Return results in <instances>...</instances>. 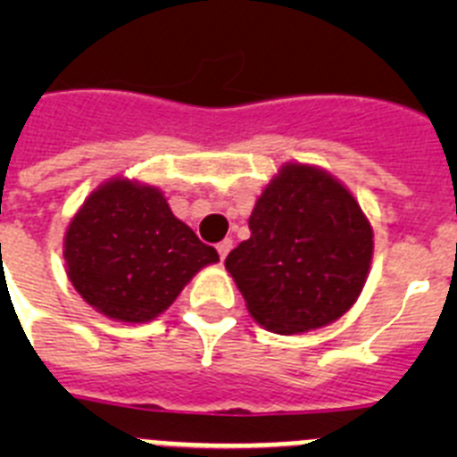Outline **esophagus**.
<instances>
[{"label":"esophagus","mask_w":457,"mask_h":457,"mask_svg":"<svg viewBox=\"0 0 457 457\" xmlns=\"http://www.w3.org/2000/svg\"><path fill=\"white\" fill-rule=\"evenodd\" d=\"M231 247H233V240H231V237H226V240H221L220 245H217V253H220L221 261H224V258H226V253L231 252Z\"/></svg>","instance_id":"obj_1"}]
</instances>
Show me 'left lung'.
Masks as SVG:
<instances>
[{"label":"left lung","mask_w":457,"mask_h":457,"mask_svg":"<svg viewBox=\"0 0 457 457\" xmlns=\"http://www.w3.org/2000/svg\"><path fill=\"white\" fill-rule=\"evenodd\" d=\"M249 231L224 265L265 329L286 337L318 329L357 302L373 258V228L332 173L284 164L258 196Z\"/></svg>","instance_id":"obj_1"}]
</instances>
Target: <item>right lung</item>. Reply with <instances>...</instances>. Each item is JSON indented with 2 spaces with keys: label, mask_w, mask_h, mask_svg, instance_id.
Listing matches in <instances>:
<instances>
[{
  "label": "right lung",
  "mask_w": 457,
  "mask_h": 457,
  "mask_svg": "<svg viewBox=\"0 0 457 457\" xmlns=\"http://www.w3.org/2000/svg\"><path fill=\"white\" fill-rule=\"evenodd\" d=\"M63 258L87 304L112 320L148 322L220 253L173 217L160 189L112 179L71 220Z\"/></svg>",
  "instance_id": "obj_1"
}]
</instances>
